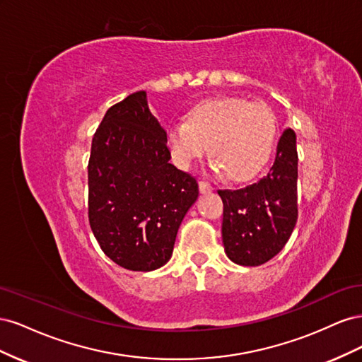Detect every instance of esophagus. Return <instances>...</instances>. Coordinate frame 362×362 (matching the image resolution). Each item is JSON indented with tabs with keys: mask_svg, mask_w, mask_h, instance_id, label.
Wrapping results in <instances>:
<instances>
[{
	"mask_svg": "<svg viewBox=\"0 0 362 362\" xmlns=\"http://www.w3.org/2000/svg\"><path fill=\"white\" fill-rule=\"evenodd\" d=\"M199 190L201 193H210L213 192V185L208 181H199Z\"/></svg>",
	"mask_w": 362,
	"mask_h": 362,
	"instance_id": "obj_1",
	"label": "esophagus"
}]
</instances>
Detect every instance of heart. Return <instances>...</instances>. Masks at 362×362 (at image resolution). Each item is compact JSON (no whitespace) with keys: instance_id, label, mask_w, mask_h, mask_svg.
<instances>
[{"instance_id":"1","label":"heart","mask_w":362,"mask_h":362,"mask_svg":"<svg viewBox=\"0 0 362 362\" xmlns=\"http://www.w3.org/2000/svg\"><path fill=\"white\" fill-rule=\"evenodd\" d=\"M276 134V119L264 103L243 98H208L185 113V124L166 128V146L182 169L204 157L210 145L214 168L228 180L247 181L266 166Z\"/></svg>"}]
</instances>
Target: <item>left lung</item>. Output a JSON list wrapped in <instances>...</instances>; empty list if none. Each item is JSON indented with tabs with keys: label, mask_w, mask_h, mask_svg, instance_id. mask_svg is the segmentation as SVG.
Returning <instances> with one entry per match:
<instances>
[{
	"label": "left lung",
	"mask_w": 362,
	"mask_h": 362,
	"mask_svg": "<svg viewBox=\"0 0 362 362\" xmlns=\"http://www.w3.org/2000/svg\"><path fill=\"white\" fill-rule=\"evenodd\" d=\"M223 201L222 240L228 258L261 266L287 245L298 222L296 133L284 129L266 177L238 190H217Z\"/></svg>",
	"instance_id": "obj_1"
}]
</instances>
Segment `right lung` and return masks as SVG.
Returning <instances> with one entry per match:
<instances>
[{
  "label": "right lung",
  "instance_id": "1",
  "mask_svg": "<svg viewBox=\"0 0 362 362\" xmlns=\"http://www.w3.org/2000/svg\"><path fill=\"white\" fill-rule=\"evenodd\" d=\"M164 134L140 90L108 108L92 139V233L108 258L133 272L166 264L182 218L199 196L196 178L169 163Z\"/></svg>",
  "mask_w": 362,
  "mask_h": 362
}]
</instances>
